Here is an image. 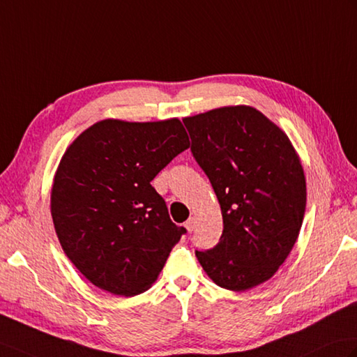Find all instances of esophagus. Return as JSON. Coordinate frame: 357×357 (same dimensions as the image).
Wrapping results in <instances>:
<instances>
[{"mask_svg": "<svg viewBox=\"0 0 357 357\" xmlns=\"http://www.w3.org/2000/svg\"><path fill=\"white\" fill-rule=\"evenodd\" d=\"M195 225H196V220L193 218H190L187 222H185V228L188 233H192V231L195 229Z\"/></svg>", "mask_w": 357, "mask_h": 357, "instance_id": "obj_1", "label": "esophagus"}]
</instances>
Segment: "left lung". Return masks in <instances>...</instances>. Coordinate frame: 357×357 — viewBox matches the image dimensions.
Wrapping results in <instances>:
<instances>
[{"label":"left lung","instance_id":"1","mask_svg":"<svg viewBox=\"0 0 357 357\" xmlns=\"http://www.w3.org/2000/svg\"><path fill=\"white\" fill-rule=\"evenodd\" d=\"M182 121L223 219L219 243L196 257L218 286L248 291L277 272L300 234V158L284 132L251 106L219 107Z\"/></svg>","mask_w":357,"mask_h":357}]
</instances>
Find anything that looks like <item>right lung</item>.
I'll use <instances>...</instances> for the list:
<instances>
[{"label":"right lung","instance_id":"obj_1","mask_svg":"<svg viewBox=\"0 0 357 357\" xmlns=\"http://www.w3.org/2000/svg\"><path fill=\"white\" fill-rule=\"evenodd\" d=\"M178 119L103 120L74 139L52 190V216L63 252L94 286L120 296L147 291L187 233L151 185L188 149Z\"/></svg>","mask_w":357,"mask_h":357}]
</instances>
